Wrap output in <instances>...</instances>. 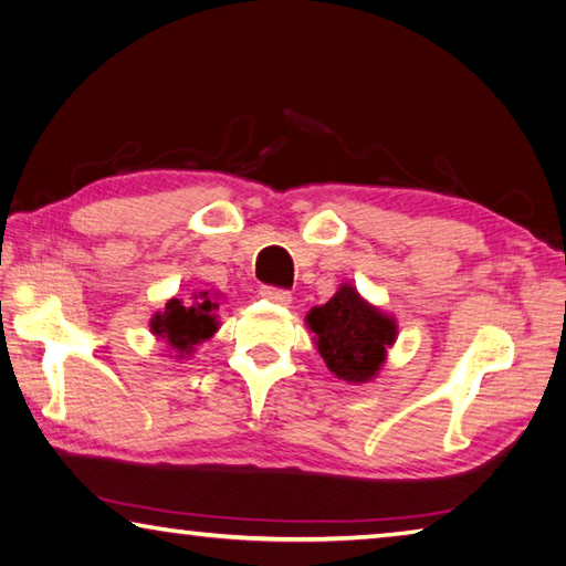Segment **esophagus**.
<instances>
[{
    "label": "esophagus",
    "instance_id": "obj_1",
    "mask_svg": "<svg viewBox=\"0 0 566 566\" xmlns=\"http://www.w3.org/2000/svg\"><path fill=\"white\" fill-rule=\"evenodd\" d=\"M262 298H268L272 304H290L292 302V292L282 290V286H262L260 290Z\"/></svg>",
    "mask_w": 566,
    "mask_h": 566
}]
</instances>
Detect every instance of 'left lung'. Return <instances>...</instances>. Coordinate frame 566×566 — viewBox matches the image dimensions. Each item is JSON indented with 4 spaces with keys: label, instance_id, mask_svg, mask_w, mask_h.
<instances>
[{
    "label": "left lung",
    "instance_id": "left-lung-1",
    "mask_svg": "<svg viewBox=\"0 0 566 566\" xmlns=\"http://www.w3.org/2000/svg\"><path fill=\"white\" fill-rule=\"evenodd\" d=\"M306 324L316 334V348L328 370L346 382L375 378L397 336L395 321L365 304L348 284L324 306H314Z\"/></svg>",
    "mask_w": 566,
    "mask_h": 566
}]
</instances>
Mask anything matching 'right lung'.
<instances>
[{"label": "right lung", "instance_id": "add662e5", "mask_svg": "<svg viewBox=\"0 0 566 566\" xmlns=\"http://www.w3.org/2000/svg\"><path fill=\"white\" fill-rule=\"evenodd\" d=\"M216 308L218 304L208 296V292L191 298H171L164 312L151 318V334L164 338L179 353V358H184V353H191L196 343L216 334Z\"/></svg>", "mask_w": 566, "mask_h": 566}]
</instances>
